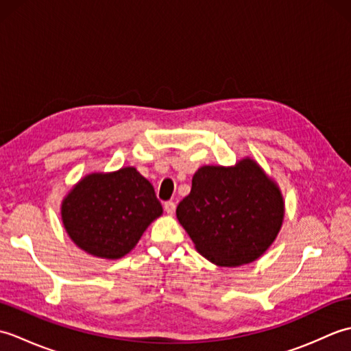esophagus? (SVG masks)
Here are the masks:
<instances>
[{
  "mask_svg": "<svg viewBox=\"0 0 351 351\" xmlns=\"http://www.w3.org/2000/svg\"><path fill=\"white\" fill-rule=\"evenodd\" d=\"M176 210V204L171 202V200H167V202H164V211L167 214H173Z\"/></svg>",
  "mask_w": 351,
  "mask_h": 351,
  "instance_id": "34e87169",
  "label": "esophagus"
}]
</instances>
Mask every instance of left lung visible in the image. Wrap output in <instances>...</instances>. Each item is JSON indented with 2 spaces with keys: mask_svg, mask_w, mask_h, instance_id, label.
I'll list each match as a JSON object with an SVG mask.
<instances>
[{
  "mask_svg": "<svg viewBox=\"0 0 351 351\" xmlns=\"http://www.w3.org/2000/svg\"><path fill=\"white\" fill-rule=\"evenodd\" d=\"M285 204L271 178L252 158L232 167L202 166L176 217L196 250L213 264L237 267L256 261L278 237Z\"/></svg>",
  "mask_w": 351,
  "mask_h": 351,
  "instance_id": "obj_1",
  "label": "left lung"
}]
</instances>
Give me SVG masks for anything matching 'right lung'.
<instances>
[{
  "label": "right lung",
  "mask_w": 351,
  "mask_h": 351,
  "mask_svg": "<svg viewBox=\"0 0 351 351\" xmlns=\"http://www.w3.org/2000/svg\"><path fill=\"white\" fill-rule=\"evenodd\" d=\"M161 214L152 184L136 167L87 175L62 202V220L71 240L106 259L130 253Z\"/></svg>",
  "instance_id": "right-lung-1"
}]
</instances>
